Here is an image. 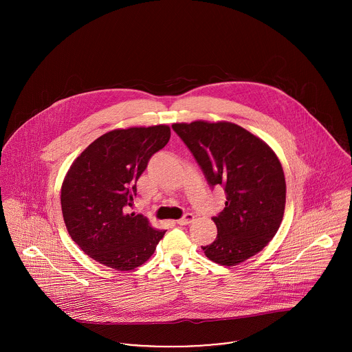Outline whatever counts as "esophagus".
Listing matches in <instances>:
<instances>
[{"label":"esophagus","instance_id":"1","mask_svg":"<svg viewBox=\"0 0 352 352\" xmlns=\"http://www.w3.org/2000/svg\"><path fill=\"white\" fill-rule=\"evenodd\" d=\"M195 219V217H194V214H191V212H188V214H186L183 218H180V219H177L176 222L179 223V225H190L192 221Z\"/></svg>","mask_w":352,"mask_h":352}]
</instances>
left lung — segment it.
Instances as JSON below:
<instances>
[{
  "mask_svg": "<svg viewBox=\"0 0 352 352\" xmlns=\"http://www.w3.org/2000/svg\"><path fill=\"white\" fill-rule=\"evenodd\" d=\"M172 129L194 154L207 183L225 190V208L212 218L218 234L201 247L214 263L233 267L261 251L285 212L282 164L263 140L230 122L195 120Z\"/></svg>",
  "mask_w": 352,
  "mask_h": 352,
  "instance_id": "8db88e82",
  "label": "left lung"
}]
</instances>
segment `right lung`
<instances>
[{
	"instance_id": "1",
	"label": "right lung",
	"mask_w": 352,
	"mask_h": 352,
	"mask_svg": "<svg viewBox=\"0 0 352 352\" xmlns=\"http://www.w3.org/2000/svg\"><path fill=\"white\" fill-rule=\"evenodd\" d=\"M170 138L166 124L116 129L102 134L70 165L60 207L72 240L98 263L131 271L149 260L165 230L144 215L127 214L137 180L151 155Z\"/></svg>"
}]
</instances>
